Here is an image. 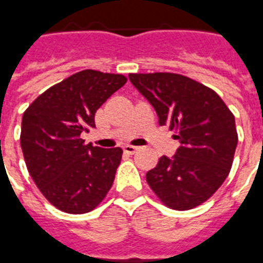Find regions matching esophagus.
Listing matches in <instances>:
<instances>
[{
	"label": "esophagus",
	"mask_w": 263,
	"mask_h": 263,
	"mask_svg": "<svg viewBox=\"0 0 263 263\" xmlns=\"http://www.w3.org/2000/svg\"><path fill=\"white\" fill-rule=\"evenodd\" d=\"M123 151H125L126 154H134L136 151H138V146H134V145H125V146H123Z\"/></svg>",
	"instance_id": "34e87169"
}]
</instances>
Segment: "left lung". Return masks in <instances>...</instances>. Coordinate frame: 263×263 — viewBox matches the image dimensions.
I'll use <instances>...</instances> for the list:
<instances>
[{"mask_svg":"<svg viewBox=\"0 0 263 263\" xmlns=\"http://www.w3.org/2000/svg\"><path fill=\"white\" fill-rule=\"evenodd\" d=\"M130 82L155 108L160 126L177 130L180 146L146 173L164 204L189 210L222 185L237 146L233 114L214 90L180 74H130Z\"/></svg>","mask_w":263,"mask_h":263,"instance_id":"left-lung-1","label":"left lung"}]
</instances>
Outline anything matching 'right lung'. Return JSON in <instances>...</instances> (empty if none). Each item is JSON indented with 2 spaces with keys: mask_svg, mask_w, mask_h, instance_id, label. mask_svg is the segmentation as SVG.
<instances>
[{
  "mask_svg": "<svg viewBox=\"0 0 263 263\" xmlns=\"http://www.w3.org/2000/svg\"><path fill=\"white\" fill-rule=\"evenodd\" d=\"M126 81L83 70L49 87L23 114L20 145L28 173L64 213L90 211L112 186L123 151L85 144L81 134L96 127V111Z\"/></svg>",
  "mask_w": 263,
  "mask_h": 263,
  "instance_id": "add662e5",
  "label": "right lung"
}]
</instances>
